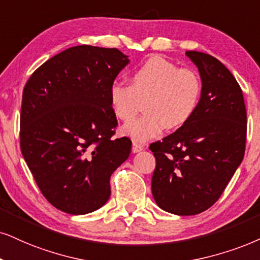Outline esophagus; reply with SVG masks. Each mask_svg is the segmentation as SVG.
Returning a JSON list of instances; mask_svg holds the SVG:
<instances>
[{
  "label": "esophagus",
  "mask_w": 260,
  "mask_h": 260,
  "mask_svg": "<svg viewBox=\"0 0 260 260\" xmlns=\"http://www.w3.org/2000/svg\"><path fill=\"white\" fill-rule=\"evenodd\" d=\"M144 149V145H141V144L137 143V141H133V146H132V151L134 153L136 152H140L141 150Z\"/></svg>",
  "instance_id": "34e87169"
}]
</instances>
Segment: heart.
Masks as SVG:
<instances>
[{"label":"heart","mask_w":260,"mask_h":260,"mask_svg":"<svg viewBox=\"0 0 260 260\" xmlns=\"http://www.w3.org/2000/svg\"><path fill=\"white\" fill-rule=\"evenodd\" d=\"M202 96V80L190 68H179L162 56H151L138 66L131 84L115 81L109 101L117 119L129 122L144 102L145 115L124 126L127 136L146 141L162 133L164 127L175 129L193 116Z\"/></svg>","instance_id":"heart-1"}]
</instances>
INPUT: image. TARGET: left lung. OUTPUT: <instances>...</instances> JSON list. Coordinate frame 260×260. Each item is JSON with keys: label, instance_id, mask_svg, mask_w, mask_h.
Returning a JSON list of instances; mask_svg holds the SVG:
<instances>
[{"label": "left lung", "instance_id": "8db88e82", "mask_svg": "<svg viewBox=\"0 0 260 260\" xmlns=\"http://www.w3.org/2000/svg\"><path fill=\"white\" fill-rule=\"evenodd\" d=\"M198 67L202 96L193 116L179 129L151 144L156 158L151 189L157 205L180 216L215 204L242 162L247 114L242 91L217 58L189 50Z\"/></svg>", "mask_w": 260, "mask_h": 260}]
</instances>
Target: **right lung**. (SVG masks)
<instances>
[{
	"label": "right lung",
	"mask_w": 260,
	"mask_h": 260,
	"mask_svg": "<svg viewBox=\"0 0 260 260\" xmlns=\"http://www.w3.org/2000/svg\"><path fill=\"white\" fill-rule=\"evenodd\" d=\"M128 62L116 48L78 45L49 58L25 85L21 153L42 194L61 211L85 215L103 206L111 174L129 156V138H113L109 101Z\"/></svg>",
	"instance_id": "obj_1"
}]
</instances>
